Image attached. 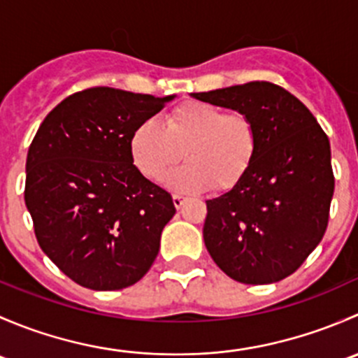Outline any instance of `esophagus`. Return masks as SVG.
<instances>
[{"instance_id":"34e87169","label":"esophagus","mask_w":358,"mask_h":358,"mask_svg":"<svg viewBox=\"0 0 358 358\" xmlns=\"http://www.w3.org/2000/svg\"><path fill=\"white\" fill-rule=\"evenodd\" d=\"M185 197H183V196H178V194H175V196H173V204H175V208L176 209H180V208H182V206L183 204H185Z\"/></svg>"}]
</instances>
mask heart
I'll list each match as a JSON object with an SVG mask.
<instances>
[{"instance_id":"heart-1","label":"heart","mask_w":358,"mask_h":358,"mask_svg":"<svg viewBox=\"0 0 358 358\" xmlns=\"http://www.w3.org/2000/svg\"><path fill=\"white\" fill-rule=\"evenodd\" d=\"M258 129L241 112H227L211 102L189 100L168 112L164 124L149 117L133 128L128 150L133 166L157 182L185 156L187 162L166 176L175 192L197 194L239 185L258 152Z\"/></svg>"}]
</instances>
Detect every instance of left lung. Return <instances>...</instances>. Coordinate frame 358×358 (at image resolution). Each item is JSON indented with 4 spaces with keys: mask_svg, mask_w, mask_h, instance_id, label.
Listing matches in <instances>:
<instances>
[{
    "mask_svg": "<svg viewBox=\"0 0 358 358\" xmlns=\"http://www.w3.org/2000/svg\"><path fill=\"white\" fill-rule=\"evenodd\" d=\"M192 96L249 115L259 138L246 178L206 201V249L237 282H279L301 266L326 234L334 194L329 138L312 112L273 83Z\"/></svg>",
    "mask_w": 358,
    "mask_h": 358,
    "instance_id": "obj_1",
    "label": "left lung"
}]
</instances>
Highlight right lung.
<instances>
[{
    "label": "right lung",
    "mask_w": 358,
    "mask_h": 358,
    "mask_svg": "<svg viewBox=\"0 0 358 358\" xmlns=\"http://www.w3.org/2000/svg\"><path fill=\"white\" fill-rule=\"evenodd\" d=\"M173 99L96 86L67 96L39 126L25 162V206L39 248L79 286L122 289L152 266L176 209L133 166L128 142Z\"/></svg>",
    "instance_id": "1"
}]
</instances>
